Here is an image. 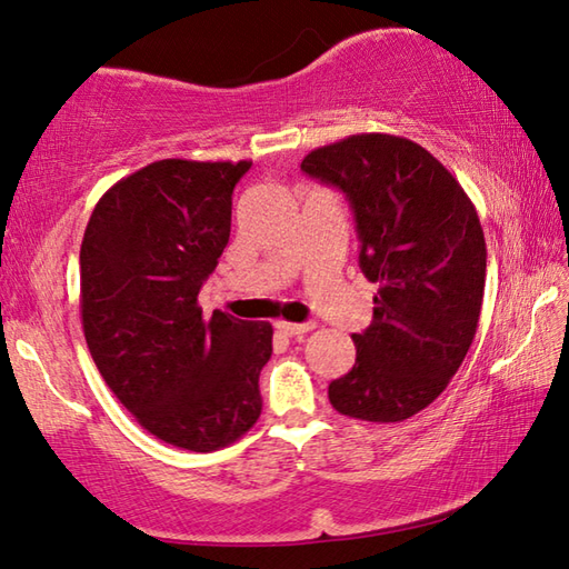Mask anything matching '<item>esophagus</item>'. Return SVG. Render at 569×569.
Here are the masks:
<instances>
[{
	"mask_svg": "<svg viewBox=\"0 0 569 569\" xmlns=\"http://www.w3.org/2000/svg\"><path fill=\"white\" fill-rule=\"evenodd\" d=\"M316 323H291V321H276V329L286 336H303L313 331Z\"/></svg>",
	"mask_w": 569,
	"mask_h": 569,
	"instance_id": "esophagus-1",
	"label": "esophagus"
}]
</instances>
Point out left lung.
I'll return each instance as SVG.
<instances>
[{
  "mask_svg": "<svg viewBox=\"0 0 569 569\" xmlns=\"http://www.w3.org/2000/svg\"><path fill=\"white\" fill-rule=\"evenodd\" d=\"M301 170L346 192L373 321L356 363L329 383L343 417L391 423L427 409L465 361L485 298L487 243L459 180L417 142L387 132L316 148Z\"/></svg>",
  "mask_w": 569,
  "mask_h": 569,
  "instance_id": "obj_1",
  "label": "left lung"
}]
</instances>
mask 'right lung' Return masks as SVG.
I'll return each mask as SVG.
<instances>
[{
	"label": "right lung",
	"instance_id": "1",
	"mask_svg": "<svg viewBox=\"0 0 569 569\" xmlns=\"http://www.w3.org/2000/svg\"><path fill=\"white\" fill-rule=\"evenodd\" d=\"M250 160H158L104 192L80 248V316L102 379L166 445L216 451L261 417L273 329L213 311L198 293L230 238Z\"/></svg>",
	"mask_w": 569,
	"mask_h": 569
}]
</instances>
